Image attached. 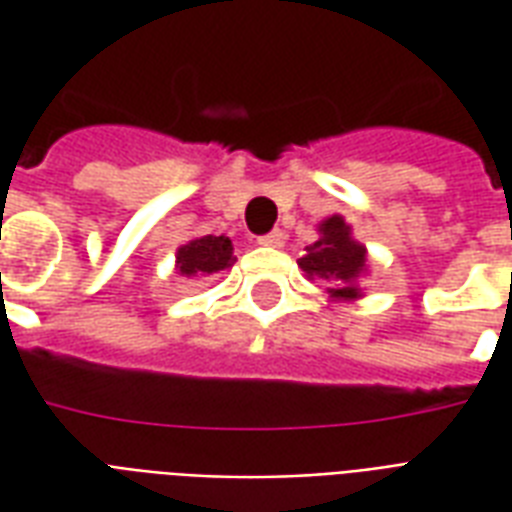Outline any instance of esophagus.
<instances>
[{"label":"esophagus","mask_w":512,"mask_h":512,"mask_svg":"<svg viewBox=\"0 0 512 512\" xmlns=\"http://www.w3.org/2000/svg\"><path fill=\"white\" fill-rule=\"evenodd\" d=\"M285 238H288V235L282 233V230H271V233L263 235V238H257V244L271 246V249H279V246H285Z\"/></svg>","instance_id":"1"}]
</instances>
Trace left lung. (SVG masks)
Segmentation results:
<instances>
[{"label": "left lung", "instance_id": "1", "mask_svg": "<svg viewBox=\"0 0 512 512\" xmlns=\"http://www.w3.org/2000/svg\"><path fill=\"white\" fill-rule=\"evenodd\" d=\"M307 279H321L332 301H356L365 296L362 279L370 274L367 246L354 238L351 224L340 213L318 224V241L299 260Z\"/></svg>", "mask_w": 512, "mask_h": 512}]
</instances>
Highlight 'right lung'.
<instances>
[{
	"instance_id": "obj_1",
	"label": "right lung",
	"mask_w": 512,
	"mask_h": 512,
	"mask_svg": "<svg viewBox=\"0 0 512 512\" xmlns=\"http://www.w3.org/2000/svg\"><path fill=\"white\" fill-rule=\"evenodd\" d=\"M233 241L227 235H200L175 252V271L186 279H202L233 268Z\"/></svg>"
}]
</instances>
